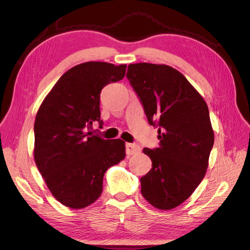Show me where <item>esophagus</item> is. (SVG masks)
<instances>
[{
    "instance_id": "esophagus-1",
    "label": "esophagus",
    "mask_w": 250,
    "mask_h": 250,
    "mask_svg": "<svg viewBox=\"0 0 250 250\" xmlns=\"http://www.w3.org/2000/svg\"><path fill=\"white\" fill-rule=\"evenodd\" d=\"M141 151V147L138 145V144H131V143H127L126 144V153L127 155H133L137 154Z\"/></svg>"
}]
</instances>
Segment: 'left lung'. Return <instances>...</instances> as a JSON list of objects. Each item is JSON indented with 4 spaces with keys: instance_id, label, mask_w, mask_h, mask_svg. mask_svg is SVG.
Instances as JSON below:
<instances>
[{
    "instance_id": "left-lung-1",
    "label": "left lung",
    "mask_w": 250,
    "mask_h": 250,
    "mask_svg": "<svg viewBox=\"0 0 250 250\" xmlns=\"http://www.w3.org/2000/svg\"><path fill=\"white\" fill-rule=\"evenodd\" d=\"M126 77L149 124L158 128L160 147L143 149L152 168L141 178L142 195L156 208L172 209L190 197L207 173L214 145L208 107L172 66L132 63Z\"/></svg>"
}]
</instances>
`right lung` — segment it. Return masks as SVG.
I'll use <instances>...</instances> for the list:
<instances>
[{
  "label": "right lung",
  "mask_w": 250,
  "mask_h": 250,
  "mask_svg": "<svg viewBox=\"0 0 250 250\" xmlns=\"http://www.w3.org/2000/svg\"><path fill=\"white\" fill-rule=\"evenodd\" d=\"M126 64L88 62L65 72L44 98L34 123V161L52 195L73 209L94 203L103 177L124 160L125 143L88 131L100 120V93L125 76Z\"/></svg>",
  "instance_id": "1"
}]
</instances>
